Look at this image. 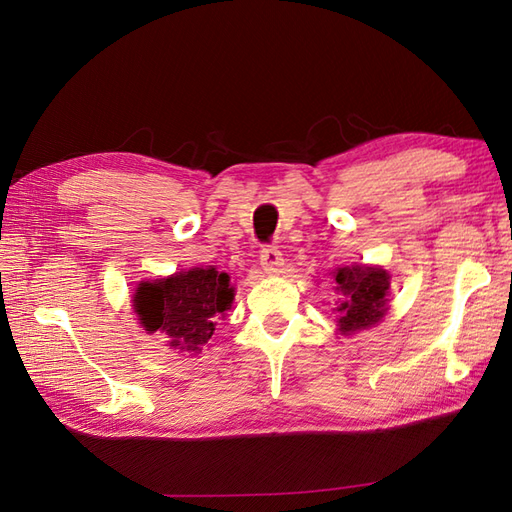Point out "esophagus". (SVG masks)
Wrapping results in <instances>:
<instances>
[{
    "mask_svg": "<svg viewBox=\"0 0 512 512\" xmlns=\"http://www.w3.org/2000/svg\"><path fill=\"white\" fill-rule=\"evenodd\" d=\"M260 265L267 273H277L284 265L282 252L277 250V247H265V250L260 252Z\"/></svg>",
    "mask_w": 512,
    "mask_h": 512,
    "instance_id": "esophagus-1",
    "label": "esophagus"
}]
</instances>
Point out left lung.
Listing matches in <instances>:
<instances>
[{
  "label": "left lung",
  "instance_id": "8db88e82",
  "mask_svg": "<svg viewBox=\"0 0 512 512\" xmlns=\"http://www.w3.org/2000/svg\"><path fill=\"white\" fill-rule=\"evenodd\" d=\"M337 292H342V301L333 312L337 314V327L342 335H352L378 324L386 309V292L391 288V277L382 267L352 265L337 267L333 271Z\"/></svg>",
  "mask_w": 512,
  "mask_h": 512
}]
</instances>
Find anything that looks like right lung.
I'll return each mask as SVG.
<instances>
[{
  "label": "right lung",
  "instance_id": "obj_1",
  "mask_svg": "<svg viewBox=\"0 0 512 512\" xmlns=\"http://www.w3.org/2000/svg\"><path fill=\"white\" fill-rule=\"evenodd\" d=\"M235 299L228 273L213 267L179 271L156 282H141L134 292V312L145 331H162L170 348L200 352L209 342L215 322L226 316Z\"/></svg>",
  "mask_w": 512,
  "mask_h": 512
}]
</instances>
